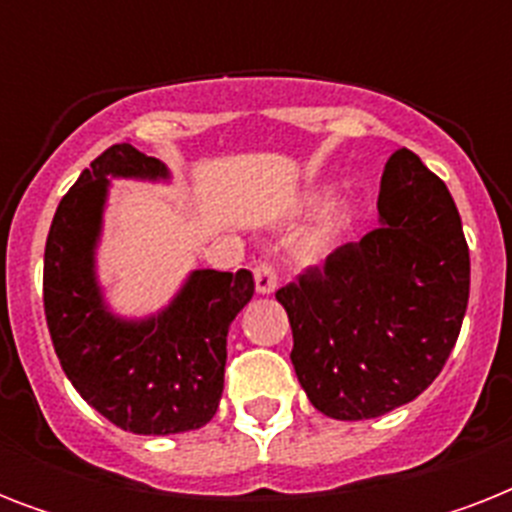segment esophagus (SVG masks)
<instances>
[{"label": "esophagus", "instance_id": "obj_1", "mask_svg": "<svg viewBox=\"0 0 512 512\" xmlns=\"http://www.w3.org/2000/svg\"><path fill=\"white\" fill-rule=\"evenodd\" d=\"M255 273V287L260 295H271L273 289L279 287V271H276V265L268 263V260H260V263L252 268Z\"/></svg>", "mask_w": 512, "mask_h": 512}]
</instances>
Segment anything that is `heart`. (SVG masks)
Segmentation results:
<instances>
[{"label":"heart","instance_id":"1","mask_svg":"<svg viewBox=\"0 0 512 512\" xmlns=\"http://www.w3.org/2000/svg\"><path fill=\"white\" fill-rule=\"evenodd\" d=\"M345 225H348V215H345V212H337L335 217H329L327 220V228H324V233H327V236H335V233H340Z\"/></svg>","mask_w":512,"mask_h":512}]
</instances>
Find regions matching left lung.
Here are the masks:
<instances>
[{
  "label": "left lung",
  "mask_w": 512,
  "mask_h": 512,
  "mask_svg": "<svg viewBox=\"0 0 512 512\" xmlns=\"http://www.w3.org/2000/svg\"><path fill=\"white\" fill-rule=\"evenodd\" d=\"M377 209L380 228L276 292L297 380L335 420L380 417L420 396L444 369L468 308V241L444 180L398 148Z\"/></svg>",
  "instance_id": "8db88e82"
}]
</instances>
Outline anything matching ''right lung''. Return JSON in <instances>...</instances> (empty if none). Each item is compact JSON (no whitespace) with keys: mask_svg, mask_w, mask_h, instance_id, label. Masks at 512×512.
Segmentation results:
<instances>
[{"mask_svg":"<svg viewBox=\"0 0 512 512\" xmlns=\"http://www.w3.org/2000/svg\"><path fill=\"white\" fill-rule=\"evenodd\" d=\"M108 175L167 177L130 143L106 148L60 199L44 247V316L63 372L116 428L170 436L207 425L223 396L225 337L255 295L249 271H196L167 311L122 321L92 271Z\"/></svg>","mask_w":512,"mask_h":512,"instance_id":"1","label":"right lung"}]
</instances>
